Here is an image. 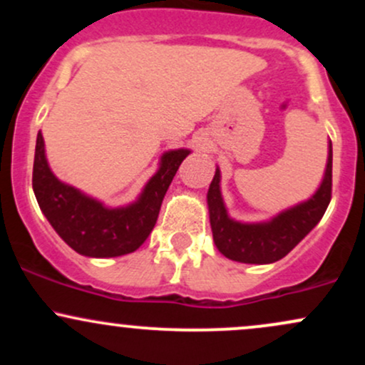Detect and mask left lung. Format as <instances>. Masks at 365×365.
<instances>
[{
  "mask_svg": "<svg viewBox=\"0 0 365 365\" xmlns=\"http://www.w3.org/2000/svg\"><path fill=\"white\" fill-rule=\"evenodd\" d=\"M220 170L207 190L209 221L212 238L225 257L245 264H269L284 257L321 221L331 200L333 185V149L328 150L324 178L316 194L305 202L279 212L264 223H240L226 211L220 188Z\"/></svg>",
  "mask_w": 365,
  "mask_h": 365,
  "instance_id": "left-lung-1",
  "label": "left lung"
}]
</instances>
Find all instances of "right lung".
I'll return each mask as SVG.
<instances>
[{
	"label": "right lung",
	"mask_w": 365,
	"mask_h": 365,
	"mask_svg": "<svg viewBox=\"0 0 365 365\" xmlns=\"http://www.w3.org/2000/svg\"><path fill=\"white\" fill-rule=\"evenodd\" d=\"M188 154V149L165 153L156 175L145 183L135 202L125 207H106L54 177L46 159L43 133L39 132L32 188L54 232L75 252L87 257H118L139 249L153 232L166 190Z\"/></svg>",
	"instance_id": "1"
}]
</instances>
